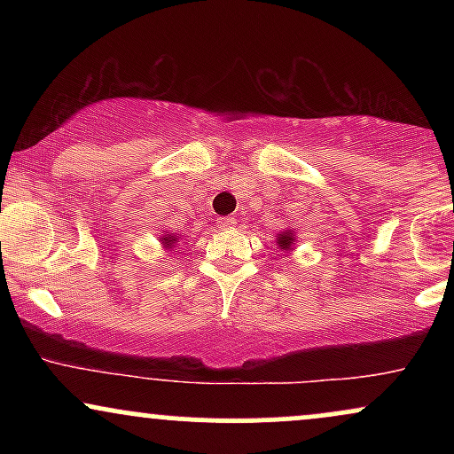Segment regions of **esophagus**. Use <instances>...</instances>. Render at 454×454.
<instances>
[{"label":"esophagus","instance_id":"34e87169","mask_svg":"<svg viewBox=\"0 0 454 454\" xmlns=\"http://www.w3.org/2000/svg\"><path fill=\"white\" fill-rule=\"evenodd\" d=\"M234 223H237V220H234V217H222V220L217 222V226H220V228H232Z\"/></svg>","mask_w":454,"mask_h":454}]
</instances>
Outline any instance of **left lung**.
I'll use <instances>...</instances> for the list:
<instances>
[{"mask_svg": "<svg viewBox=\"0 0 454 454\" xmlns=\"http://www.w3.org/2000/svg\"><path fill=\"white\" fill-rule=\"evenodd\" d=\"M278 245L281 249H286V252H290V249H293V245H294V231L281 232L278 237Z\"/></svg>", "mask_w": 454, "mask_h": 454, "instance_id": "8db88e82", "label": "left lung"}]
</instances>
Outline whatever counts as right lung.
Masks as SVG:
<instances>
[{
    "instance_id": "right-lung-1",
    "label": "right lung",
    "mask_w": 454,
    "mask_h": 454,
    "mask_svg": "<svg viewBox=\"0 0 454 454\" xmlns=\"http://www.w3.org/2000/svg\"><path fill=\"white\" fill-rule=\"evenodd\" d=\"M161 243H164V247L173 249V245L176 243V237L175 234H164V237H161Z\"/></svg>"
}]
</instances>
